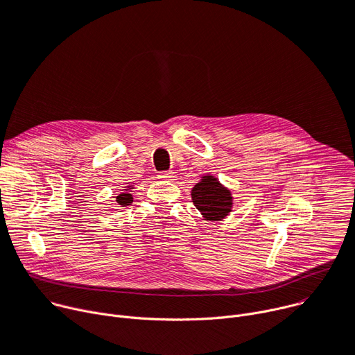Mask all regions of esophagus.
Masks as SVG:
<instances>
[{
	"label": "esophagus",
	"mask_w": 355,
	"mask_h": 355,
	"mask_svg": "<svg viewBox=\"0 0 355 355\" xmlns=\"http://www.w3.org/2000/svg\"><path fill=\"white\" fill-rule=\"evenodd\" d=\"M158 178L164 180V181H173V180H175V174L171 171H162L158 174Z\"/></svg>",
	"instance_id": "1"
}]
</instances>
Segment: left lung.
<instances>
[{
	"mask_svg": "<svg viewBox=\"0 0 355 355\" xmlns=\"http://www.w3.org/2000/svg\"><path fill=\"white\" fill-rule=\"evenodd\" d=\"M191 198L205 221H223L232 211L234 197L231 190L211 174L202 175L191 188Z\"/></svg>",
	"mask_w": 355,
	"mask_h": 355,
	"instance_id": "1",
	"label": "left lung"
}]
</instances>
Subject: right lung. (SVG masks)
I'll list each match as a JSON object with an SVG mask.
<instances>
[{
  "label": "right lung",
  "instance_id": "right-lung-1",
  "mask_svg": "<svg viewBox=\"0 0 355 355\" xmlns=\"http://www.w3.org/2000/svg\"><path fill=\"white\" fill-rule=\"evenodd\" d=\"M131 190H134V185H127L124 187V190H120V194L115 197V201L118 202L120 207H127L132 202V196H131Z\"/></svg>",
  "mask_w": 355,
  "mask_h": 355
}]
</instances>
